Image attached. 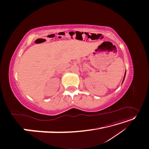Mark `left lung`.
<instances>
[{
	"label": "left lung",
	"instance_id": "obj_1",
	"mask_svg": "<svg viewBox=\"0 0 149 149\" xmlns=\"http://www.w3.org/2000/svg\"><path fill=\"white\" fill-rule=\"evenodd\" d=\"M126 73V72H125ZM125 75H124V79H123V81H124V78H125Z\"/></svg>",
	"mask_w": 149,
	"mask_h": 149
}]
</instances>
